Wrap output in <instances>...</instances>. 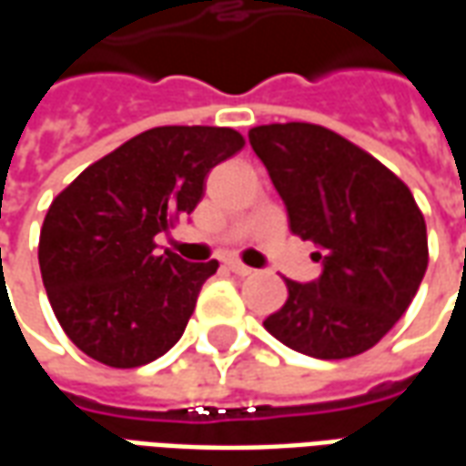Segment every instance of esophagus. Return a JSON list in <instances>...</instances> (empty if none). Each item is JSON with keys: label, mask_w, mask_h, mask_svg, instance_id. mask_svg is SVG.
Masks as SVG:
<instances>
[{"label": "esophagus", "mask_w": 466, "mask_h": 466, "mask_svg": "<svg viewBox=\"0 0 466 466\" xmlns=\"http://www.w3.org/2000/svg\"><path fill=\"white\" fill-rule=\"evenodd\" d=\"M227 269H229L232 274H237V277H249V274L254 272L252 267H247V264L237 262V259H229V262H227Z\"/></svg>", "instance_id": "34e87169"}]
</instances>
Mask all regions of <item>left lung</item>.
I'll use <instances>...</instances> for the list:
<instances>
[{"label":"left lung","instance_id":"8db88e82","mask_svg":"<svg viewBox=\"0 0 466 466\" xmlns=\"http://www.w3.org/2000/svg\"><path fill=\"white\" fill-rule=\"evenodd\" d=\"M249 144L282 197L289 229L312 239L322 274L287 279L267 332L314 360H344L397 324L427 272V224L397 174L319 124H264Z\"/></svg>","mask_w":466,"mask_h":466}]
</instances>
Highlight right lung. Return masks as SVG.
I'll return each instance as SVG.
<instances>
[{"instance_id":"1","label":"right lung","mask_w":466,"mask_h":466,"mask_svg":"<svg viewBox=\"0 0 466 466\" xmlns=\"http://www.w3.org/2000/svg\"><path fill=\"white\" fill-rule=\"evenodd\" d=\"M244 147L229 127H154L86 167L39 234V269L66 337L116 370L179 342L212 262L157 252L154 237L192 214L214 167Z\"/></svg>"}]
</instances>
